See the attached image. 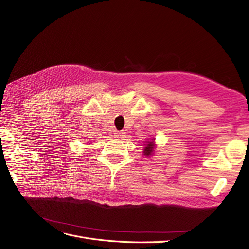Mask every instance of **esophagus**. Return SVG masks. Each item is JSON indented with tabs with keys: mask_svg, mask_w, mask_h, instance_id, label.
<instances>
[{
	"mask_svg": "<svg viewBox=\"0 0 249 249\" xmlns=\"http://www.w3.org/2000/svg\"><path fill=\"white\" fill-rule=\"evenodd\" d=\"M125 134H126V133H125L124 131H117V132L115 133V137L118 138V139H122V138H124Z\"/></svg>",
	"mask_w": 249,
	"mask_h": 249,
	"instance_id": "34e87169",
	"label": "esophagus"
}]
</instances>
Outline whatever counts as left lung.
Instances as JSON below:
<instances>
[{"mask_svg":"<svg viewBox=\"0 0 249 249\" xmlns=\"http://www.w3.org/2000/svg\"><path fill=\"white\" fill-rule=\"evenodd\" d=\"M146 144L145 147L143 148V154L144 156L146 157H149L154 154V150H155V147H156V144H155V138H150V140H148V142H144Z\"/></svg>","mask_w":249,"mask_h":249,"instance_id":"obj_1","label":"left lung"}]
</instances>
